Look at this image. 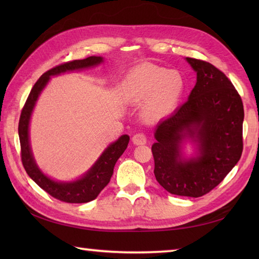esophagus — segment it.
<instances>
[{
	"instance_id": "34e87169",
	"label": "esophagus",
	"mask_w": 259,
	"mask_h": 259,
	"mask_svg": "<svg viewBox=\"0 0 259 259\" xmlns=\"http://www.w3.org/2000/svg\"><path fill=\"white\" fill-rule=\"evenodd\" d=\"M133 142L135 145H145L147 144V137L144 134H136L133 137Z\"/></svg>"
}]
</instances>
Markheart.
Returning a JSON list of instances; mask_svg holds the SVG:
<instances>
[{
    "mask_svg": "<svg viewBox=\"0 0 259 259\" xmlns=\"http://www.w3.org/2000/svg\"><path fill=\"white\" fill-rule=\"evenodd\" d=\"M186 88L185 78L177 70L156 64H140L131 69L123 82L126 102L142 104V113L149 120H159L177 108Z\"/></svg>",
    "mask_w": 259,
    "mask_h": 259,
    "instance_id": "1",
    "label": "heart"
}]
</instances>
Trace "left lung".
<instances>
[{
  "label": "left lung",
  "mask_w": 259,
  "mask_h": 259,
  "mask_svg": "<svg viewBox=\"0 0 259 259\" xmlns=\"http://www.w3.org/2000/svg\"><path fill=\"white\" fill-rule=\"evenodd\" d=\"M197 73L194 89L183 106L155 130L152 145L156 179L172 195L201 197L226 177L243 152L244 106L221 70L186 58ZM190 140L196 155L186 158L182 144Z\"/></svg>",
  "instance_id": "left-lung-1"
}]
</instances>
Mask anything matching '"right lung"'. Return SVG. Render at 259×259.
<instances>
[{
    "instance_id": "add662e5",
    "label": "right lung",
    "mask_w": 259,
    "mask_h": 259,
    "mask_svg": "<svg viewBox=\"0 0 259 259\" xmlns=\"http://www.w3.org/2000/svg\"><path fill=\"white\" fill-rule=\"evenodd\" d=\"M102 62V57L93 56L83 60H74V61L60 64L58 67L47 71L33 85L21 112L19 121V137L22 163H23L25 171L30 176V178L38 187L47 191L49 195L64 202L82 203L96 199L101 190L109 184L113 174L114 164L128 147L130 138L128 135H123L117 141L109 145L95 164L79 179L73 181H58L43 174L42 170L37 167L34 157H33L29 135L31 115L38 96L41 95L42 90L50 81L51 76L70 72V71L92 68Z\"/></svg>"
}]
</instances>
